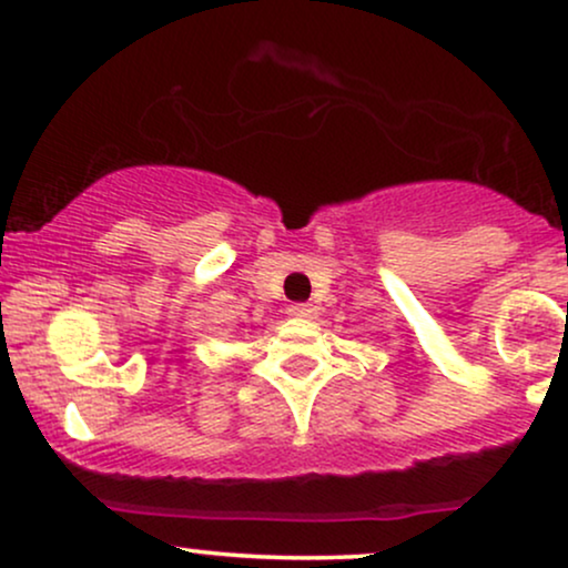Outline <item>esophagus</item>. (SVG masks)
I'll return each mask as SVG.
<instances>
[{
    "instance_id": "obj_1",
    "label": "esophagus",
    "mask_w": 568,
    "mask_h": 568,
    "mask_svg": "<svg viewBox=\"0 0 568 568\" xmlns=\"http://www.w3.org/2000/svg\"><path fill=\"white\" fill-rule=\"evenodd\" d=\"M314 312H317V310H314L312 304H291L288 306L291 317H298V320H312Z\"/></svg>"
}]
</instances>
